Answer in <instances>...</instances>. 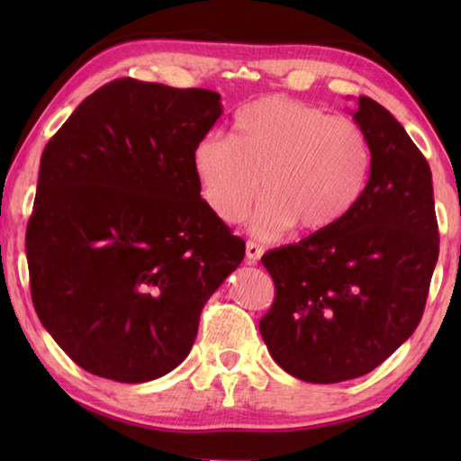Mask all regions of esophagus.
Wrapping results in <instances>:
<instances>
[{
	"mask_svg": "<svg viewBox=\"0 0 461 461\" xmlns=\"http://www.w3.org/2000/svg\"><path fill=\"white\" fill-rule=\"evenodd\" d=\"M246 256H248L249 263H258L261 259V256H263V248L259 246V243H256V241H248Z\"/></svg>",
	"mask_w": 461,
	"mask_h": 461,
	"instance_id": "esophagus-1",
	"label": "esophagus"
}]
</instances>
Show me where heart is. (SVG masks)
<instances>
[{"instance_id":"heart-1","label":"heart","mask_w":461,"mask_h":461,"mask_svg":"<svg viewBox=\"0 0 461 461\" xmlns=\"http://www.w3.org/2000/svg\"><path fill=\"white\" fill-rule=\"evenodd\" d=\"M192 166L202 198L220 220L246 218L263 190L267 200L251 223L258 236L276 238L291 225L301 233H322L360 202L372 146L355 119L267 95L241 106L231 136H200Z\"/></svg>"}]
</instances>
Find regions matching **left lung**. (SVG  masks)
Instances as JSON below:
<instances>
[{
    "label": "left lung",
    "mask_w": 461,
    "mask_h": 461,
    "mask_svg": "<svg viewBox=\"0 0 461 461\" xmlns=\"http://www.w3.org/2000/svg\"><path fill=\"white\" fill-rule=\"evenodd\" d=\"M352 116L372 146L360 202L329 231L261 258L276 283L261 337L283 370L315 384L366 375L412 335L439 253L424 154L368 96Z\"/></svg>",
    "instance_id": "1"
}]
</instances>
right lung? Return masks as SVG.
<instances>
[{"instance_id": "add662e5", "label": "right lung", "mask_w": 461, "mask_h": 461, "mask_svg": "<svg viewBox=\"0 0 461 461\" xmlns=\"http://www.w3.org/2000/svg\"><path fill=\"white\" fill-rule=\"evenodd\" d=\"M220 95L124 77L47 142L25 231L41 325L91 375L139 384L188 357L246 243L200 195L192 150Z\"/></svg>"}]
</instances>
